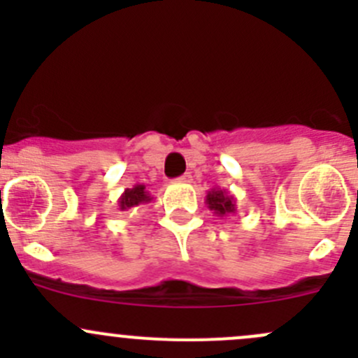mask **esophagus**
I'll return each instance as SVG.
<instances>
[{
    "instance_id": "34e87169",
    "label": "esophagus",
    "mask_w": 358,
    "mask_h": 358,
    "mask_svg": "<svg viewBox=\"0 0 358 358\" xmlns=\"http://www.w3.org/2000/svg\"><path fill=\"white\" fill-rule=\"evenodd\" d=\"M180 183H192V175L190 173H185V175H182L178 178Z\"/></svg>"
}]
</instances>
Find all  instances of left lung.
<instances>
[{"label": "left lung", "instance_id": "obj_1", "mask_svg": "<svg viewBox=\"0 0 358 358\" xmlns=\"http://www.w3.org/2000/svg\"><path fill=\"white\" fill-rule=\"evenodd\" d=\"M206 204H208L209 211H213V215L220 216V218H225L237 211L236 197L229 190L218 189V187H213L206 192Z\"/></svg>", "mask_w": 358, "mask_h": 358}]
</instances>
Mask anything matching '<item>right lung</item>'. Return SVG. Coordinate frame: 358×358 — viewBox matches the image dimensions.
<instances>
[{
  "instance_id": "obj_1",
  "label": "right lung",
  "mask_w": 358,
  "mask_h": 358,
  "mask_svg": "<svg viewBox=\"0 0 358 358\" xmlns=\"http://www.w3.org/2000/svg\"><path fill=\"white\" fill-rule=\"evenodd\" d=\"M150 201H154V197L150 196L147 187L142 183H136L131 189H126L121 194V197L117 199V206L119 211H129V209H135L142 204H149Z\"/></svg>"
}]
</instances>
